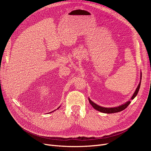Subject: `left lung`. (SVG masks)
Segmentation results:
<instances>
[{
    "label": "left lung",
    "mask_w": 151,
    "mask_h": 151,
    "mask_svg": "<svg viewBox=\"0 0 151 151\" xmlns=\"http://www.w3.org/2000/svg\"><path fill=\"white\" fill-rule=\"evenodd\" d=\"M140 79H142V74L140 76ZM140 83H141V80L140 81V83L139 84V86H137V88L136 89V91H135L134 94H133L132 97V99H133L136 96L137 94L139 89H140ZM89 101L90 103V104L92 105L93 107L95 109H96V110L99 111H101L104 113H117V112H119L121 111L123 109H125L126 108H127V106H129V105L130 104V101H128L127 103H126L124 104H122L121 106H118V107H115V108H103L102 106H100L97 105L96 104H95L94 103H93L91 100L89 98Z\"/></svg>",
    "instance_id": "1"
}]
</instances>
